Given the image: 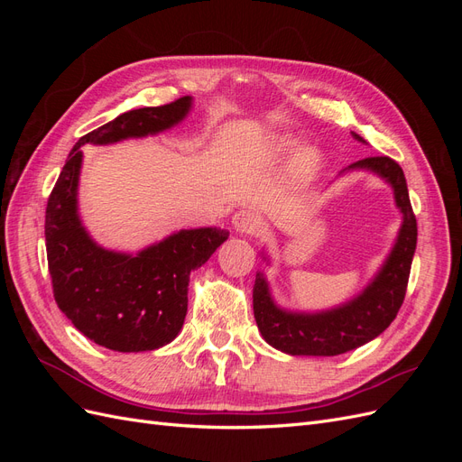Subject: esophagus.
Returning a JSON list of instances; mask_svg holds the SVG:
<instances>
[{
    "instance_id": "1",
    "label": "esophagus",
    "mask_w": 462,
    "mask_h": 462,
    "mask_svg": "<svg viewBox=\"0 0 462 462\" xmlns=\"http://www.w3.org/2000/svg\"><path fill=\"white\" fill-rule=\"evenodd\" d=\"M258 223H260V217L254 209H241V212H236L233 216V227L241 235L254 233L258 229Z\"/></svg>"
}]
</instances>
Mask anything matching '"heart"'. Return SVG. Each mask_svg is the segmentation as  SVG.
Here are the masks:
<instances>
[{"instance_id":"obj_1","label":"heart","mask_w":462,"mask_h":462,"mask_svg":"<svg viewBox=\"0 0 462 462\" xmlns=\"http://www.w3.org/2000/svg\"><path fill=\"white\" fill-rule=\"evenodd\" d=\"M289 152H295L289 163V173L297 183H309L316 177L321 165V153L314 146H300L299 138L292 134H273L268 138L263 148V156L277 160Z\"/></svg>"}]
</instances>
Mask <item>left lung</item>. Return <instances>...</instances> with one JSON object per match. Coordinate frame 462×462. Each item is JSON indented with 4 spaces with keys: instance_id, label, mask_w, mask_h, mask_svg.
I'll list each match as a JSON object with an SVG mask.
<instances>
[{
    "instance_id": "1",
    "label": "left lung",
    "mask_w": 462,
    "mask_h": 462,
    "mask_svg": "<svg viewBox=\"0 0 462 462\" xmlns=\"http://www.w3.org/2000/svg\"><path fill=\"white\" fill-rule=\"evenodd\" d=\"M353 138L366 144L356 133ZM348 171H370L393 190L395 206L402 216L397 239L370 283L353 299L326 310L283 309L275 302L263 272H256L253 304L258 329L265 343L291 356H337L366 345L395 319L407 292L418 236L407 179L399 163L387 156L365 158L345 167L339 175ZM262 256L270 263L268 254L262 253Z\"/></svg>"
}]
</instances>
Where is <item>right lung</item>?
<instances>
[{"mask_svg": "<svg viewBox=\"0 0 462 462\" xmlns=\"http://www.w3.org/2000/svg\"><path fill=\"white\" fill-rule=\"evenodd\" d=\"M190 109L192 96L131 109L79 138L50 194L46 250L55 302L85 337L111 351H153L177 337L187 316L189 277L227 241L229 231L180 229L136 254L97 245L79 214L82 146L160 134Z\"/></svg>", "mask_w": 462, "mask_h": 462, "instance_id": "right-lung-1", "label": "right lung"}]
</instances>
